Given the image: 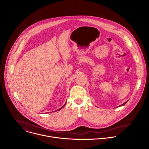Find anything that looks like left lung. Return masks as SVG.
Returning <instances> with one entry per match:
<instances>
[{"label":"left lung","instance_id":"obj_1","mask_svg":"<svg viewBox=\"0 0 149 149\" xmlns=\"http://www.w3.org/2000/svg\"><path fill=\"white\" fill-rule=\"evenodd\" d=\"M127 101H126V102H124V103H123V104H121V105H120V106H119V107H120V106H123V105H125V104H126V103H127Z\"/></svg>","mask_w":149,"mask_h":149}]
</instances>
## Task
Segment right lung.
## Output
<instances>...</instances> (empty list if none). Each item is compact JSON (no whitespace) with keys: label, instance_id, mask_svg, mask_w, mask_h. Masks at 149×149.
<instances>
[{"label":"right lung","instance_id":"1","mask_svg":"<svg viewBox=\"0 0 149 149\" xmlns=\"http://www.w3.org/2000/svg\"><path fill=\"white\" fill-rule=\"evenodd\" d=\"M65 104H66V103H65ZM65 104H64V105H63V106H62V107H61V108H60V109H58V110H61V109H62V108H63V107H64V106H65Z\"/></svg>","mask_w":149,"mask_h":149}]
</instances>
